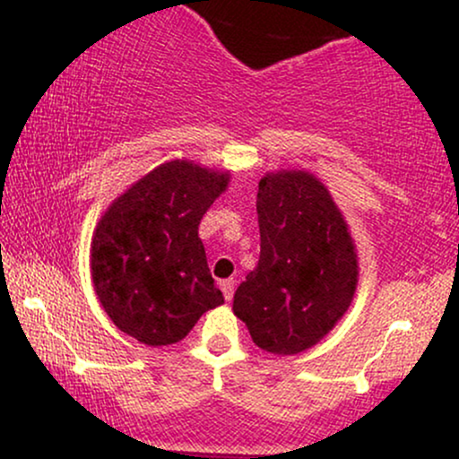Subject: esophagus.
I'll return each instance as SVG.
<instances>
[{
    "instance_id": "esophagus-1",
    "label": "esophagus",
    "mask_w": 459,
    "mask_h": 459,
    "mask_svg": "<svg viewBox=\"0 0 459 459\" xmlns=\"http://www.w3.org/2000/svg\"><path fill=\"white\" fill-rule=\"evenodd\" d=\"M220 289H222L224 298L230 302V299H233V293H235V281H233V278H229V281H222V282H220Z\"/></svg>"
}]
</instances>
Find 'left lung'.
Listing matches in <instances>:
<instances>
[{
	"label": "left lung",
	"instance_id": "obj_1",
	"mask_svg": "<svg viewBox=\"0 0 459 459\" xmlns=\"http://www.w3.org/2000/svg\"><path fill=\"white\" fill-rule=\"evenodd\" d=\"M256 213L259 265L237 287L233 313L261 350L299 354L350 308L358 284L356 246L330 192L310 172L263 177Z\"/></svg>",
	"mask_w": 459,
	"mask_h": 459
}]
</instances>
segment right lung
<instances>
[{"mask_svg": "<svg viewBox=\"0 0 459 459\" xmlns=\"http://www.w3.org/2000/svg\"><path fill=\"white\" fill-rule=\"evenodd\" d=\"M229 178L187 160L166 161L109 204L94 229L91 270L116 328L144 345H172L224 304L198 224Z\"/></svg>", "mask_w": 459, "mask_h": 459, "instance_id": "add662e5", "label": "right lung"}]
</instances>
